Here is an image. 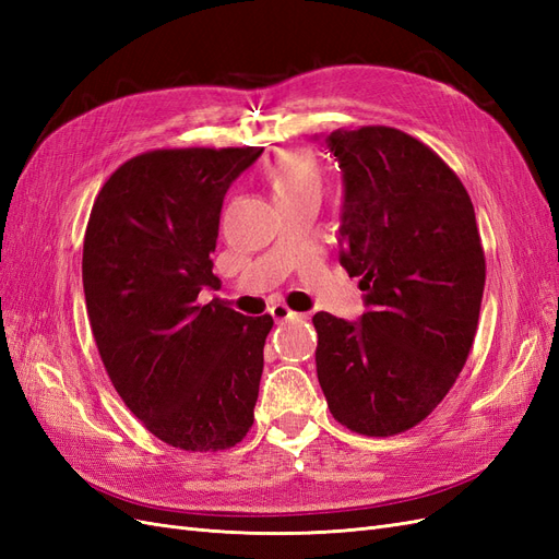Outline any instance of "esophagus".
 Masks as SVG:
<instances>
[{
  "mask_svg": "<svg viewBox=\"0 0 559 559\" xmlns=\"http://www.w3.org/2000/svg\"><path fill=\"white\" fill-rule=\"evenodd\" d=\"M270 314H273L275 321H286V319H308V314H300V312H294L284 306V302H277V306L270 308Z\"/></svg>",
  "mask_w": 559,
  "mask_h": 559,
  "instance_id": "esophagus-1",
  "label": "esophagus"
}]
</instances>
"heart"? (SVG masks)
<instances>
[{
  "label": "heart",
  "mask_w": 559,
  "mask_h": 559,
  "mask_svg": "<svg viewBox=\"0 0 559 559\" xmlns=\"http://www.w3.org/2000/svg\"><path fill=\"white\" fill-rule=\"evenodd\" d=\"M265 179L273 189L277 205L300 198H319L321 173L317 160L306 151H282L265 167Z\"/></svg>",
  "instance_id": "obj_1"
}]
</instances>
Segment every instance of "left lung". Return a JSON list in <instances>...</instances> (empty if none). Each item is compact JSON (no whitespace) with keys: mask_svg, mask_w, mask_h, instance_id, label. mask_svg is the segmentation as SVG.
<instances>
[{"mask_svg":"<svg viewBox=\"0 0 559 559\" xmlns=\"http://www.w3.org/2000/svg\"><path fill=\"white\" fill-rule=\"evenodd\" d=\"M343 170L341 263L361 321L317 312V378L349 431L396 436L429 417L476 337L485 251L473 202L427 144L386 126L326 138Z\"/></svg>","mask_w":559,"mask_h":559,"instance_id":"8db88e82","label":"left lung"}]
</instances>
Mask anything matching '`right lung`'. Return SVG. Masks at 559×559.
Returning <instances> with one entry per match:
<instances>
[{
    "mask_svg": "<svg viewBox=\"0 0 559 559\" xmlns=\"http://www.w3.org/2000/svg\"><path fill=\"white\" fill-rule=\"evenodd\" d=\"M261 146L154 148L99 189L83 238V294L107 376L163 443L216 452L253 425L273 317H245L198 294L218 277L212 251L230 183Z\"/></svg>",
    "mask_w": 559,
    "mask_h": 559,
    "instance_id": "1",
    "label": "right lung"
}]
</instances>
